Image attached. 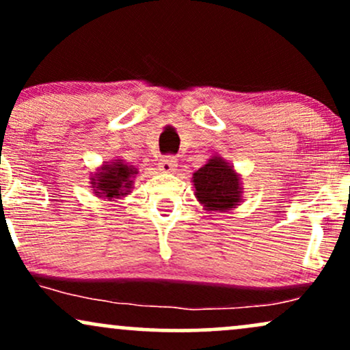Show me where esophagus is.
<instances>
[{"label": "esophagus", "instance_id": "esophagus-1", "mask_svg": "<svg viewBox=\"0 0 350 350\" xmlns=\"http://www.w3.org/2000/svg\"><path fill=\"white\" fill-rule=\"evenodd\" d=\"M158 167L159 171L167 172V174H170V172L176 171V167H178V161H176V158H172V156H166V158H163L161 161H159Z\"/></svg>", "mask_w": 350, "mask_h": 350}]
</instances>
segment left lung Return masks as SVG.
Here are the masks:
<instances>
[{
  "instance_id": "8db88e82",
  "label": "left lung",
  "mask_w": 350,
  "mask_h": 350,
  "mask_svg": "<svg viewBox=\"0 0 350 350\" xmlns=\"http://www.w3.org/2000/svg\"><path fill=\"white\" fill-rule=\"evenodd\" d=\"M239 172L222 156L214 154L192 174L194 196L204 211L228 212L242 202V180Z\"/></svg>"
}]
</instances>
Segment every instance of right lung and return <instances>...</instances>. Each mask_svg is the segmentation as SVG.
Listing matches in <instances>:
<instances>
[{"label":"right lung","instance_id":"add662e5","mask_svg":"<svg viewBox=\"0 0 350 350\" xmlns=\"http://www.w3.org/2000/svg\"><path fill=\"white\" fill-rule=\"evenodd\" d=\"M138 170L131 164L124 163L122 158L111 161H103L97 171L92 174V191L98 199L116 200L126 198L133 189V179Z\"/></svg>","mask_w":350,"mask_h":350}]
</instances>
